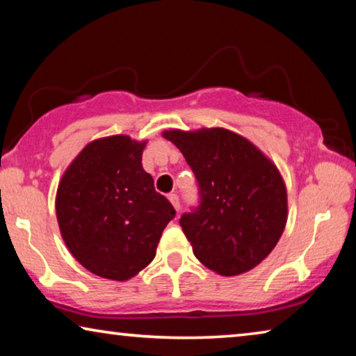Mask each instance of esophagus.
Returning a JSON list of instances; mask_svg holds the SVG:
<instances>
[{
	"mask_svg": "<svg viewBox=\"0 0 356 356\" xmlns=\"http://www.w3.org/2000/svg\"><path fill=\"white\" fill-rule=\"evenodd\" d=\"M168 200L171 201V204L174 206V209H176V211L179 212L180 211V201H179V196L176 195V193H171L168 196Z\"/></svg>",
	"mask_w": 356,
	"mask_h": 356,
	"instance_id": "esophagus-1",
	"label": "esophagus"
}]
</instances>
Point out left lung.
<instances>
[{
  "instance_id": "1",
  "label": "left lung",
  "mask_w": 356,
  "mask_h": 356,
  "mask_svg": "<svg viewBox=\"0 0 356 356\" xmlns=\"http://www.w3.org/2000/svg\"><path fill=\"white\" fill-rule=\"evenodd\" d=\"M198 180L201 204L179 223L195 257L220 275L258 266L285 229L289 202L277 166L249 139L225 128L169 129Z\"/></svg>"
}]
</instances>
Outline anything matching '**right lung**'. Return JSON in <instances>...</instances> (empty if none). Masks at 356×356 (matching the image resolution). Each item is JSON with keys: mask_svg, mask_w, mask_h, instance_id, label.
I'll list each match as a JSON object with an SVG mask.
<instances>
[{"mask_svg": "<svg viewBox=\"0 0 356 356\" xmlns=\"http://www.w3.org/2000/svg\"><path fill=\"white\" fill-rule=\"evenodd\" d=\"M147 140L117 134L87 144L61 177L55 209L61 238L90 273L128 280L155 258L176 216L143 168Z\"/></svg>", "mask_w": 356, "mask_h": 356, "instance_id": "right-lung-1", "label": "right lung"}]
</instances>
